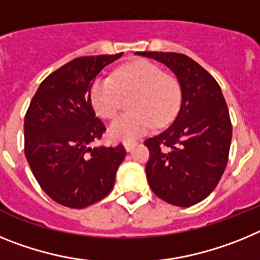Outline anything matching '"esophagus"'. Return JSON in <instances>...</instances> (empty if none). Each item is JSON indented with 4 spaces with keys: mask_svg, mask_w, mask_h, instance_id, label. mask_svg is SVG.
Here are the masks:
<instances>
[{
    "mask_svg": "<svg viewBox=\"0 0 260 260\" xmlns=\"http://www.w3.org/2000/svg\"><path fill=\"white\" fill-rule=\"evenodd\" d=\"M135 146H137V142H134V141H128V142H125V143H123V147H125L126 151H132Z\"/></svg>",
    "mask_w": 260,
    "mask_h": 260,
    "instance_id": "obj_1",
    "label": "esophagus"
}]
</instances>
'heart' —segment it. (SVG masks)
Instances as JSON below:
<instances>
[{"instance_id": "1", "label": "heart", "mask_w": 260, "mask_h": 260, "mask_svg": "<svg viewBox=\"0 0 260 260\" xmlns=\"http://www.w3.org/2000/svg\"><path fill=\"white\" fill-rule=\"evenodd\" d=\"M132 92L133 110L109 126V135L114 141H133L150 132L156 122H169L180 108L181 87L177 78L150 61L127 63L116 71L114 78H96L91 87V102L99 116L110 119L121 108L122 93Z\"/></svg>"}]
</instances>
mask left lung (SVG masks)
Returning a JSON list of instances; mask_svg holds the SVG:
<instances>
[{"label":"left lung","mask_w":260,"mask_h":260,"mask_svg":"<svg viewBox=\"0 0 260 260\" xmlns=\"http://www.w3.org/2000/svg\"><path fill=\"white\" fill-rule=\"evenodd\" d=\"M173 71L182 92L167 130L144 141L147 180L158 198L178 207L199 203L215 190L226 164L232 122L221 88L198 62L174 52H138Z\"/></svg>","instance_id":"left-lung-1"}]
</instances>
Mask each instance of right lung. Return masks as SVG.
Wrapping results in <instances>:
<instances>
[{
  "label": "right lung",
  "instance_id": "1",
  "mask_svg": "<svg viewBox=\"0 0 260 260\" xmlns=\"http://www.w3.org/2000/svg\"><path fill=\"white\" fill-rule=\"evenodd\" d=\"M122 56L78 57L48 75L24 117V155L40 187L57 203L88 207L105 198L126 156L122 144L92 147L105 133L91 103L99 73Z\"/></svg>",
  "mask_w": 260,
  "mask_h": 260
}]
</instances>
